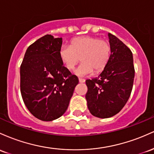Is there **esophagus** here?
Instances as JSON below:
<instances>
[{"instance_id": "1", "label": "esophagus", "mask_w": 154, "mask_h": 154, "mask_svg": "<svg viewBox=\"0 0 154 154\" xmlns=\"http://www.w3.org/2000/svg\"><path fill=\"white\" fill-rule=\"evenodd\" d=\"M79 82H80V83H84V82H85V79H81V78H79Z\"/></svg>"}]
</instances>
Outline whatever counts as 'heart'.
<instances>
[{"label": "heart", "mask_w": 154, "mask_h": 154, "mask_svg": "<svg viewBox=\"0 0 154 154\" xmlns=\"http://www.w3.org/2000/svg\"><path fill=\"white\" fill-rule=\"evenodd\" d=\"M111 46L106 40L94 36H80L73 38L70 45L63 44L59 51L60 57L65 67L71 70L80 62L75 70L81 76L99 72L106 66L110 59Z\"/></svg>", "instance_id": "heart-1"}]
</instances>
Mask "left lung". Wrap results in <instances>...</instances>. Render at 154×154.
Returning a JSON list of instances; mask_svg holds the SVG:
<instances>
[{"instance_id":"8db88e82","label":"left lung","mask_w":154,"mask_h":154,"mask_svg":"<svg viewBox=\"0 0 154 154\" xmlns=\"http://www.w3.org/2000/svg\"><path fill=\"white\" fill-rule=\"evenodd\" d=\"M110 59L99 76L86 81L90 113L101 119L117 114L128 101L132 90L134 68L131 50L118 38L108 33Z\"/></svg>"}]
</instances>
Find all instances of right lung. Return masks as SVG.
<instances>
[{"label": "right lung", "instance_id": "right-lung-1", "mask_svg": "<svg viewBox=\"0 0 154 154\" xmlns=\"http://www.w3.org/2000/svg\"><path fill=\"white\" fill-rule=\"evenodd\" d=\"M62 38L46 35L27 48L20 66L24 103L35 118L50 122L68 109L79 79L63 65L59 51Z\"/></svg>", "mask_w": 154, "mask_h": 154}]
</instances>
